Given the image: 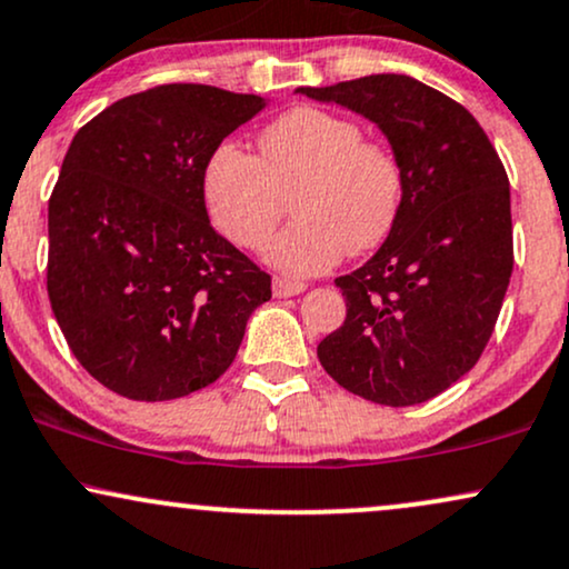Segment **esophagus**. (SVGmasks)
I'll return each mask as SVG.
<instances>
[{
  "label": "esophagus",
  "instance_id": "obj_1",
  "mask_svg": "<svg viewBox=\"0 0 569 569\" xmlns=\"http://www.w3.org/2000/svg\"><path fill=\"white\" fill-rule=\"evenodd\" d=\"M307 289L305 283H299V280H286V278H276V283H272V293H276L278 299H289V297H299Z\"/></svg>",
  "mask_w": 569,
  "mask_h": 569
}]
</instances>
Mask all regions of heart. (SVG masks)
I'll use <instances>...</instances> for the list:
<instances>
[{"label": "heart", "instance_id": "1", "mask_svg": "<svg viewBox=\"0 0 569 569\" xmlns=\"http://www.w3.org/2000/svg\"><path fill=\"white\" fill-rule=\"evenodd\" d=\"M262 161L224 142L203 169V198L224 238L259 249L293 193L297 222L264 249L286 276H318L350 251L373 249L392 230L402 169L387 146L362 140L355 121L297 108L259 137Z\"/></svg>", "mask_w": 569, "mask_h": 569}]
</instances>
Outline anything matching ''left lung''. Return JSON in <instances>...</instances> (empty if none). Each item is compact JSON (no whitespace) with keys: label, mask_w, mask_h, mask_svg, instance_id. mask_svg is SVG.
<instances>
[{"label":"left lung","mask_w":569,"mask_h":569,"mask_svg":"<svg viewBox=\"0 0 569 569\" xmlns=\"http://www.w3.org/2000/svg\"><path fill=\"white\" fill-rule=\"evenodd\" d=\"M387 137L402 201L387 241L337 278L347 318L318 345L347 392L379 406L427 402L471 371L509 289V177L467 108L406 73L297 87Z\"/></svg>","instance_id":"left-lung-1"}]
</instances>
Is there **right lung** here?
Instances as JSON below:
<instances>
[{
  "label": "right lung",
  "mask_w": 569,
  "mask_h": 569,
  "mask_svg": "<svg viewBox=\"0 0 569 569\" xmlns=\"http://www.w3.org/2000/svg\"><path fill=\"white\" fill-rule=\"evenodd\" d=\"M267 102L163 84L108 106L68 146L47 291L71 352L111 392L159 402L209 387L272 297L203 201L211 153Z\"/></svg>",
  "instance_id": "1"
}]
</instances>
